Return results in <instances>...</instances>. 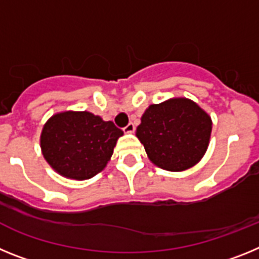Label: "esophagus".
Segmentation results:
<instances>
[{
  "instance_id": "34e87169",
  "label": "esophagus",
  "mask_w": 259,
  "mask_h": 259,
  "mask_svg": "<svg viewBox=\"0 0 259 259\" xmlns=\"http://www.w3.org/2000/svg\"><path fill=\"white\" fill-rule=\"evenodd\" d=\"M135 130H136V127H135L134 123H128V124L123 128V131H124L125 134H132V132H135Z\"/></svg>"
}]
</instances>
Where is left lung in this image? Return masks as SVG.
<instances>
[{"label": "left lung", "mask_w": 259, "mask_h": 259, "mask_svg": "<svg viewBox=\"0 0 259 259\" xmlns=\"http://www.w3.org/2000/svg\"><path fill=\"white\" fill-rule=\"evenodd\" d=\"M211 118L188 98L150 105L141 116L136 136L150 161L167 171L188 170L209 146Z\"/></svg>", "instance_id": "1"}]
</instances>
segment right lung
I'll return each instance as SVG.
<instances>
[{
  "instance_id": "1",
  "label": "right lung",
  "mask_w": 259,
  "mask_h": 259,
  "mask_svg": "<svg viewBox=\"0 0 259 259\" xmlns=\"http://www.w3.org/2000/svg\"><path fill=\"white\" fill-rule=\"evenodd\" d=\"M123 131L89 111L54 114L40 136L42 155L67 179L87 180L101 172Z\"/></svg>"
}]
</instances>
